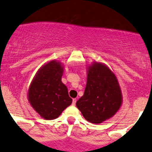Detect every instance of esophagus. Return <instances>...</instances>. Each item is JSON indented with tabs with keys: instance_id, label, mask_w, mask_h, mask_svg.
Returning a JSON list of instances; mask_svg holds the SVG:
<instances>
[{
	"instance_id": "obj_1",
	"label": "esophagus",
	"mask_w": 152,
	"mask_h": 152,
	"mask_svg": "<svg viewBox=\"0 0 152 152\" xmlns=\"http://www.w3.org/2000/svg\"><path fill=\"white\" fill-rule=\"evenodd\" d=\"M76 102H77V99H73V100H72V105H75V104H76Z\"/></svg>"
}]
</instances>
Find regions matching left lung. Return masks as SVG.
I'll list each match as a JSON object with an SVG mask.
<instances>
[{
    "label": "left lung",
    "mask_w": 152,
    "mask_h": 152,
    "mask_svg": "<svg viewBox=\"0 0 152 152\" xmlns=\"http://www.w3.org/2000/svg\"><path fill=\"white\" fill-rule=\"evenodd\" d=\"M121 102V92L113 72L97 62L89 67L84 93L76 102L83 118L90 123H102L116 113Z\"/></svg>",
    "instance_id": "left-lung-1"
}]
</instances>
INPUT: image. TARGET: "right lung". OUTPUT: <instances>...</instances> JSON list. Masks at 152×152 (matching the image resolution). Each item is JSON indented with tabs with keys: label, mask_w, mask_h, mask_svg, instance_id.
<instances>
[{
	"label": "right lung",
	"mask_w": 152,
	"mask_h": 152,
	"mask_svg": "<svg viewBox=\"0 0 152 152\" xmlns=\"http://www.w3.org/2000/svg\"><path fill=\"white\" fill-rule=\"evenodd\" d=\"M63 68L51 61L40 69L28 90L30 104L46 120L57 118L72 104L66 86L61 80Z\"/></svg>",
	"instance_id": "obj_1"
}]
</instances>
